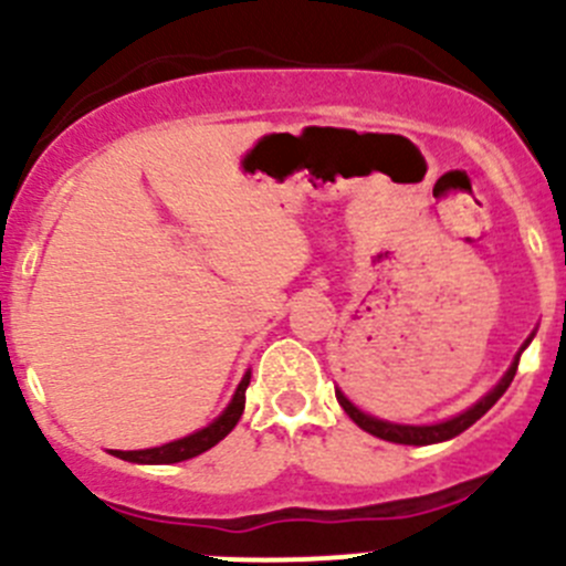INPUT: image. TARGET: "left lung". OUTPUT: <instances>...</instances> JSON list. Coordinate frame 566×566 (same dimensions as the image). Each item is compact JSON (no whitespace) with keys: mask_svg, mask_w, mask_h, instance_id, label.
<instances>
[{"mask_svg":"<svg viewBox=\"0 0 566 566\" xmlns=\"http://www.w3.org/2000/svg\"><path fill=\"white\" fill-rule=\"evenodd\" d=\"M531 338H534V333L528 336V342L522 344V349L528 347ZM520 353L514 355V360H511L509 373L500 378V384L494 386L492 391H486V395L481 397V400L475 402V406H470L467 411H461L459 417H450L444 419V422H433V424H397V422H389V419H378L373 417V413L360 411L358 406H353V402L344 397L342 389H336V400L338 406L347 411V417L353 419L355 424H358L360 430H367V433L378 436V439H386V441H395V444H439V441H448V439H455L459 433H464L470 424H475L478 419L483 417V413L489 411V408L494 406V402L500 400V397L505 395V389L511 386V380H514L516 375V367H520Z\"/></svg>","mask_w":566,"mask_h":566,"instance_id":"obj_1","label":"left lung"}]
</instances>
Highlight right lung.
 Returning a JSON list of instances; mask_svg holds the SVG:
<instances>
[{
    "label": "right lung",
    "mask_w": 566,
    "mask_h": 566,
    "mask_svg": "<svg viewBox=\"0 0 566 566\" xmlns=\"http://www.w3.org/2000/svg\"><path fill=\"white\" fill-rule=\"evenodd\" d=\"M247 386H250V373H247L244 378H241V384L235 386L233 400L228 402V408H224V411L202 430H193V433L169 441V444H160V448L113 450V455L122 461H130V464H177V461H188L193 459V455L206 453V450H211L213 444H219V441H222L235 424H239L241 413H244Z\"/></svg>",
    "instance_id": "right-lung-1"
}]
</instances>
